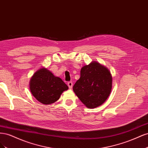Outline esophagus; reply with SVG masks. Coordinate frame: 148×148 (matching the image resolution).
Masks as SVG:
<instances>
[{
	"label": "esophagus",
	"mask_w": 148,
	"mask_h": 148,
	"mask_svg": "<svg viewBox=\"0 0 148 148\" xmlns=\"http://www.w3.org/2000/svg\"><path fill=\"white\" fill-rule=\"evenodd\" d=\"M67 85H68V86L70 89H71L72 88V86H73V82H69L68 83H67Z\"/></svg>",
	"instance_id": "esophagus-1"
}]
</instances>
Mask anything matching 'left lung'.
Instances as JSON below:
<instances>
[{"instance_id": "8db88e82", "label": "left lung", "mask_w": 148, "mask_h": 148, "mask_svg": "<svg viewBox=\"0 0 148 148\" xmlns=\"http://www.w3.org/2000/svg\"><path fill=\"white\" fill-rule=\"evenodd\" d=\"M112 78L110 71L96 62L83 66L80 78L73 89L83 104L88 108L102 105L111 92Z\"/></svg>"}]
</instances>
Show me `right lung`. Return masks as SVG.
Here are the masks:
<instances>
[{
    "mask_svg": "<svg viewBox=\"0 0 148 148\" xmlns=\"http://www.w3.org/2000/svg\"><path fill=\"white\" fill-rule=\"evenodd\" d=\"M30 90L34 97L44 104H50L59 99L69 87L59 77L46 69L36 72L30 80Z\"/></svg>",
    "mask_w": 148,
    "mask_h": 148,
    "instance_id": "obj_1",
    "label": "right lung"
}]
</instances>
